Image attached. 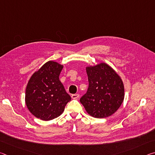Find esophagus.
Wrapping results in <instances>:
<instances>
[{
    "label": "esophagus",
    "instance_id": "esophagus-1",
    "mask_svg": "<svg viewBox=\"0 0 155 155\" xmlns=\"http://www.w3.org/2000/svg\"><path fill=\"white\" fill-rule=\"evenodd\" d=\"M72 99H77L78 97H79V94H72L71 96Z\"/></svg>",
    "mask_w": 155,
    "mask_h": 155
}]
</instances>
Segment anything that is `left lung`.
Masks as SVG:
<instances>
[{
  "instance_id": "obj_1",
  "label": "left lung",
  "mask_w": 155,
  "mask_h": 155,
  "mask_svg": "<svg viewBox=\"0 0 155 155\" xmlns=\"http://www.w3.org/2000/svg\"><path fill=\"white\" fill-rule=\"evenodd\" d=\"M87 91L80 99L86 111L94 117L104 118L119 109L124 98L122 80L105 63L86 68Z\"/></svg>"
}]
</instances>
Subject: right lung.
Returning <instances> with one entry per match:
<instances>
[{
    "instance_id": "obj_1",
    "label": "right lung",
    "mask_w": 155,
    "mask_h": 155,
    "mask_svg": "<svg viewBox=\"0 0 155 155\" xmlns=\"http://www.w3.org/2000/svg\"><path fill=\"white\" fill-rule=\"evenodd\" d=\"M63 65L53 61L44 64L31 76L26 88L25 103L38 118L48 121L59 117L71 97L59 81Z\"/></svg>"
}]
</instances>
